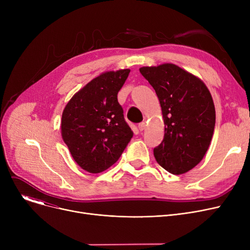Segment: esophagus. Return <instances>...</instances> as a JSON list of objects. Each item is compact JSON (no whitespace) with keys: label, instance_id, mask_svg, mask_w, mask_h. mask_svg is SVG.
Masks as SVG:
<instances>
[{"label":"esophagus","instance_id":"obj_1","mask_svg":"<svg viewBox=\"0 0 250 250\" xmlns=\"http://www.w3.org/2000/svg\"><path fill=\"white\" fill-rule=\"evenodd\" d=\"M138 127H139V129H140L141 132H142V130L145 129V127H146V124H145V123H141V124H139Z\"/></svg>","mask_w":250,"mask_h":250}]
</instances>
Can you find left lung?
<instances>
[{"label": "left lung", "instance_id": "obj_1", "mask_svg": "<svg viewBox=\"0 0 250 250\" xmlns=\"http://www.w3.org/2000/svg\"><path fill=\"white\" fill-rule=\"evenodd\" d=\"M140 72L158 96L165 125L155 159L170 173H187L211 144L216 123L212 95L200 78L174 63L142 67Z\"/></svg>", "mask_w": 250, "mask_h": 250}]
</instances>
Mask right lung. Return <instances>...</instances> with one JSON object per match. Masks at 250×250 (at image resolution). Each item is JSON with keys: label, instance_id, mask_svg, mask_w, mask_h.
I'll return each instance as SVG.
<instances>
[{"label": "right lung", "instance_id": "add662e5", "mask_svg": "<svg viewBox=\"0 0 250 250\" xmlns=\"http://www.w3.org/2000/svg\"><path fill=\"white\" fill-rule=\"evenodd\" d=\"M130 70L100 74L70 99L62 115V138L75 162L100 173L120 158L134 133L125 123L117 93Z\"/></svg>", "mask_w": 250, "mask_h": 250}]
</instances>
